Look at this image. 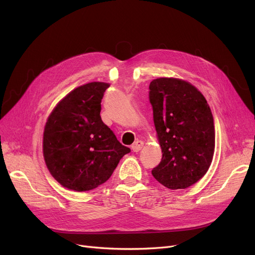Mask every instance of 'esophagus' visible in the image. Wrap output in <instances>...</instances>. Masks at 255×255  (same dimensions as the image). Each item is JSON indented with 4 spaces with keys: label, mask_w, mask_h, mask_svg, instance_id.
I'll return each mask as SVG.
<instances>
[{
    "label": "esophagus",
    "mask_w": 255,
    "mask_h": 255,
    "mask_svg": "<svg viewBox=\"0 0 255 255\" xmlns=\"http://www.w3.org/2000/svg\"><path fill=\"white\" fill-rule=\"evenodd\" d=\"M142 146H143V142L141 140H137L131 145V149L133 152H138L141 150Z\"/></svg>",
    "instance_id": "esophagus-1"
}]
</instances>
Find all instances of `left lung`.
<instances>
[{
  "instance_id": "left-lung-1",
  "label": "left lung",
  "mask_w": 255,
  "mask_h": 255,
  "mask_svg": "<svg viewBox=\"0 0 255 255\" xmlns=\"http://www.w3.org/2000/svg\"><path fill=\"white\" fill-rule=\"evenodd\" d=\"M149 99L162 159L153 177L169 189H185L208 171L215 150L210 106L194 86L178 78L152 80Z\"/></svg>"
}]
</instances>
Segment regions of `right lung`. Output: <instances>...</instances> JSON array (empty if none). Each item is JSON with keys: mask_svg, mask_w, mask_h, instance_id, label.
<instances>
[{"mask_svg": "<svg viewBox=\"0 0 255 255\" xmlns=\"http://www.w3.org/2000/svg\"><path fill=\"white\" fill-rule=\"evenodd\" d=\"M109 84L80 86L49 115L43 133L46 166L62 186L89 191L106 182L130 149L101 120V100Z\"/></svg>", "mask_w": 255, "mask_h": 255, "instance_id": "add662e5", "label": "right lung"}]
</instances>
